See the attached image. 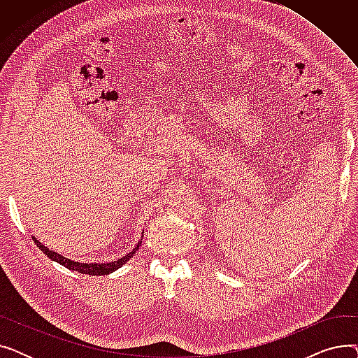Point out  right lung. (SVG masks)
<instances>
[{
	"label": "right lung",
	"mask_w": 358,
	"mask_h": 358,
	"mask_svg": "<svg viewBox=\"0 0 358 358\" xmlns=\"http://www.w3.org/2000/svg\"><path fill=\"white\" fill-rule=\"evenodd\" d=\"M33 241L37 247H39V250H42L50 259L59 262V264H62L64 267L69 268V270H73V271H78V273H83V274H90V275H104V274H110L113 271H116L117 268H120L123 264H126V261H129V258L134 257V254L136 252V250L141 247V242L136 245V248L129 252L127 255L122 257L120 259L117 261H113V262H107V264H84V262H77V261H72L69 258H65L62 257L61 254H56L53 251H50L49 248H46L45 245H42V242L37 241L34 236H33Z\"/></svg>",
	"instance_id": "1"
}]
</instances>
